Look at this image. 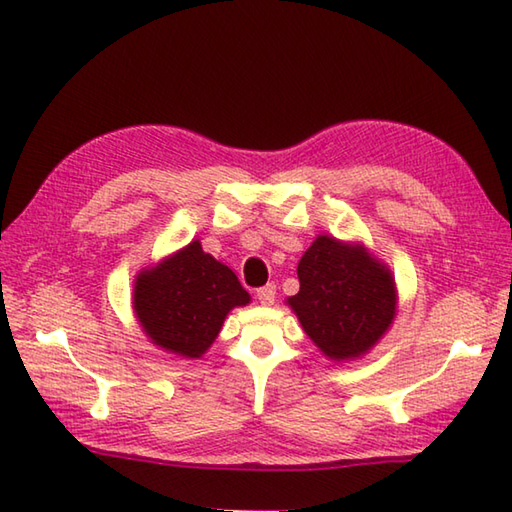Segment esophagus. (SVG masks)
Instances as JSON below:
<instances>
[{"label": "esophagus", "instance_id": "34e87169", "mask_svg": "<svg viewBox=\"0 0 512 512\" xmlns=\"http://www.w3.org/2000/svg\"><path fill=\"white\" fill-rule=\"evenodd\" d=\"M275 296H277V285L275 283H268L264 288L257 290V299L261 305H272L275 303Z\"/></svg>", "mask_w": 512, "mask_h": 512}]
</instances>
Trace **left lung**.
<instances>
[{
  "label": "left lung",
  "mask_w": 512,
  "mask_h": 512,
  "mask_svg": "<svg viewBox=\"0 0 512 512\" xmlns=\"http://www.w3.org/2000/svg\"><path fill=\"white\" fill-rule=\"evenodd\" d=\"M296 275L301 290L290 296L288 305L329 360L360 358L395 320V279L362 244L318 235Z\"/></svg>",
  "instance_id": "left-lung-1"
}]
</instances>
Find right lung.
<instances>
[{"label":"right lung","mask_w":512,"mask_h":512,"mask_svg":"<svg viewBox=\"0 0 512 512\" xmlns=\"http://www.w3.org/2000/svg\"><path fill=\"white\" fill-rule=\"evenodd\" d=\"M246 303L251 296L235 272L202 251L198 240L141 270L133 290V310L146 336L183 358H200L227 314Z\"/></svg>","instance_id":"1"}]
</instances>
